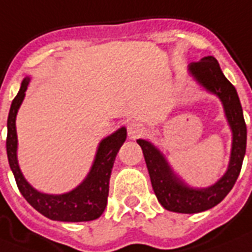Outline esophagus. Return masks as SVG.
<instances>
[{"label": "esophagus", "instance_id": "esophagus-1", "mask_svg": "<svg viewBox=\"0 0 252 252\" xmlns=\"http://www.w3.org/2000/svg\"><path fill=\"white\" fill-rule=\"evenodd\" d=\"M147 134V128L142 124H130L127 125V135L130 139L142 138Z\"/></svg>", "mask_w": 252, "mask_h": 252}]
</instances>
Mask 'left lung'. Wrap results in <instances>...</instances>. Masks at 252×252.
<instances>
[{"label": "left lung", "instance_id": "left-lung-1", "mask_svg": "<svg viewBox=\"0 0 252 252\" xmlns=\"http://www.w3.org/2000/svg\"><path fill=\"white\" fill-rule=\"evenodd\" d=\"M189 71L207 91L219 96L231 128L233 142L226 173L212 186L194 189L185 185L173 173L164 155L152 143L143 139L136 140L142 147L151 183L158 200L165 209L178 213H199L207 211L217 206L230 192L242 168L247 140V128L238 94L234 86L225 78L216 58L212 56L202 58L199 62L191 63Z\"/></svg>", "mask_w": 252, "mask_h": 252}]
</instances>
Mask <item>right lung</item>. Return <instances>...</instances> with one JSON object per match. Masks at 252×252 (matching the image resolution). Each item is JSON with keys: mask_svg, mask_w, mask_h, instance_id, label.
Masks as SVG:
<instances>
[{"mask_svg": "<svg viewBox=\"0 0 252 252\" xmlns=\"http://www.w3.org/2000/svg\"><path fill=\"white\" fill-rule=\"evenodd\" d=\"M28 83H30V78H24L21 90L11 102L9 117H7L6 151H7L9 165L15 177L18 189L24 199L37 212L50 220L66 221V222L96 220L101 216L108 203L112 168H113L114 160L121 146L126 140V135H127L126 128H118L112 135L106 136L100 142L87 178L76 189L61 195L39 192L26 181L19 169L17 158L18 138L15 118H17L18 109L26 96Z\"/></svg>", "mask_w": 252, "mask_h": 252, "instance_id": "right-lung-1", "label": "right lung"}]
</instances>
